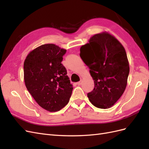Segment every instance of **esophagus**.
Here are the masks:
<instances>
[{
    "instance_id": "1",
    "label": "esophagus",
    "mask_w": 149,
    "mask_h": 149,
    "mask_svg": "<svg viewBox=\"0 0 149 149\" xmlns=\"http://www.w3.org/2000/svg\"><path fill=\"white\" fill-rule=\"evenodd\" d=\"M82 83V81L81 80V81H80L79 82H77V85H81Z\"/></svg>"
}]
</instances>
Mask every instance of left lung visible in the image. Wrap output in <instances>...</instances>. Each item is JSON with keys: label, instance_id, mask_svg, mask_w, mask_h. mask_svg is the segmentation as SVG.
<instances>
[{"label": "left lung", "instance_id": "1", "mask_svg": "<svg viewBox=\"0 0 149 149\" xmlns=\"http://www.w3.org/2000/svg\"><path fill=\"white\" fill-rule=\"evenodd\" d=\"M80 52L94 82L93 91L87 94L90 102L99 108H111L127 85L130 67L125 48L113 35L103 31L91 37Z\"/></svg>", "mask_w": 149, "mask_h": 149}]
</instances>
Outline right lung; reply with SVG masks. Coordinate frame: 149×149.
Masks as SVG:
<instances>
[{
	"label": "right lung",
	"instance_id": "right-lung-1",
	"mask_svg": "<svg viewBox=\"0 0 149 149\" xmlns=\"http://www.w3.org/2000/svg\"><path fill=\"white\" fill-rule=\"evenodd\" d=\"M65 49L45 44L30 52L24 62V80L29 93L41 108L60 111L70 100L73 89L62 61Z\"/></svg>",
	"mask_w": 149,
	"mask_h": 149
}]
</instances>
